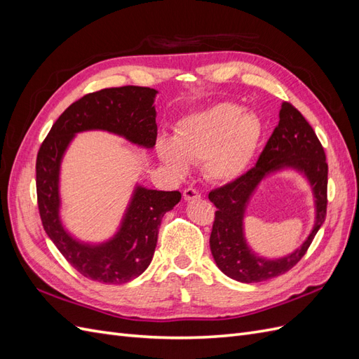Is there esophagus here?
I'll return each instance as SVG.
<instances>
[{"instance_id": "34e87169", "label": "esophagus", "mask_w": 359, "mask_h": 359, "mask_svg": "<svg viewBox=\"0 0 359 359\" xmlns=\"http://www.w3.org/2000/svg\"><path fill=\"white\" fill-rule=\"evenodd\" d=\"M182 196H184V199H186L187 202H190V201H196V199H201V193H199L196 189L189 187V189L184 190Z\"/></svg>"}]
</instances>
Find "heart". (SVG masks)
<instances>
[{
  "mask_svg": "<svg viewBox=\"0 0 359 359\" xmlns=\"http://www.w3.org/2000/svg\"><path fill=\"white\" fill-rule=\"evenodd\" d=\"M262 132L256 114L223 102L182 116L173 139L160 137L156 149L158 158L177 175L187 172L189 161H202L206 178L232 182L253 161Z\"/></svg>",
  "mask_w": 359,
  "mask_h": 359,
  "instance_id": "1",
  "label": "heart"
}]
</instances>
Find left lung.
Segmentation results:
<instances>
[{
	"mask_svg": "<svg viewBox=\"0 0 359 359\" xmlns=\"http://www.w3.org/2000/svg\"><path fill=\"white\" fill-rule=\"evenodd\" d=\"M278 116V126L256 166L208 194L217 208L210 236L212 257L223 274L241 283H259L287 273L306 255L327 217L328 165L319 139L307 119L290 103L281 104ZM286 168L301 172L311 184L315 198V224L306 241L295 252L278 259H266L256 255L248 245L243 217L258 184L273 172Z\"/></svg>",
	"mask_w": 359,
	"mask_h": 359,
	"instance_id": "obj_1",
	"label": "left lung"
}]
</instances>
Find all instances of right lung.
<instances>
[{
	"instance_id": "right-lung-1",
	"label": "right lung",
	"mask_w": 359,
	"mask_h": 359,
	"mask_svg": "<svg viewBox=\"0 0 359 359\" xmlns=\"http://www.w3.org/2000/svg\"><path fill=\"white\" fill-rule=\"evenodd\" d=\"M157 93L128 85L86 94L61 114L39 149L36 184L43 227L67 262L99 283L123 285L144 273L154 256L163 215L181 201V193L136 184L114 236L103 243L81 241L61 220L62 157L74 136L90 130L116 135L147 149L154 148Z\"/></svg>"
}]
</instances>
